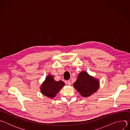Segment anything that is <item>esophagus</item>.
<instances>
[{"label":"esophagus","instance_id":"34e87169","mask_svg":"<svg viewBox=\"0 0 130 130\" xmlns=\"http://www.w3.org/2000/svg\"><path fill=\"white\" fill-rule=\"evenodd\" d=\"M71 84V81H70V80H68V81H67V84L69 85H70Z\"/></svg>","mask_w":130,"mask_h":130}]
</instances>
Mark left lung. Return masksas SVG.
I'll use <instances>...</instances> for the list:
<instances>
[{"instance_id":"obj_1","label":"left lung","mask_w":130,"mask_h":130,"mask_svg":"<svg viewBox=\"0 0 130 130\" xmlns=\"http://www.w3.org/2000/svg\"><path fill=\"white\" fill-rule=\"evenodd\" d=\"M73 86L83 97H89L99 88V83L97 79L90 76L85 71H82L78 75Z\"/></svg>"}]
</instances>
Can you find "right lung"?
<instances>
[{
	"mask_svg": "<svg viewBox=\"0 0 130 130\" xmlns=\"http://www.w3.org/2000/svg\"><path fill=\"white\" fill-rule=\"evenodd\" d=\"M64 84L65 83L63 81H55L53 76L49 75L41 87V92L47 97L54 98Z\"/></svg>",
	"mask_w": 130,
	"mask_h": 130,
	"instance_id": "right-lung-1",
	"label": "right lung"
}]
</instances>
